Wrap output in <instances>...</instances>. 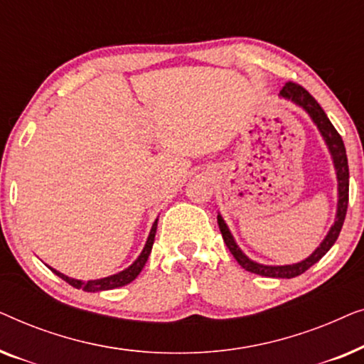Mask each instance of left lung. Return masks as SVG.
<instances>
[{"label":"left lung","instance_id":"1","mask_svg":"<svg viewBox=\"0 0 364 364\" xmlns=\"http://www.w3.org/2000/svg\"><path fill=\"white\" fill-rule=\"evenodd\" d=\"M280 97L288 99V101H291L293 104H296V106L305 109L308 116L311 117V121L316 124L321 137L325 139L328 151L331 154L333 166H335L336 178H338V208H336L335 223L331 225L330 232H328V235L325 237V240L320 243V247H318L310 257L305 258V260L293 263V265H263V263H257L250 260V258H248L245 253L238 248L220 213L217 215V222H218V228H220L222 232L223 242L227 243L228 250H230L232 255L235 257V260L240 263L242 268H245L247 272L257 273V275H262V277L295 278L298 275H301V273H305L308 268L315 265L316 262H320L321 257H325L326 252L335 245L336 238L341 232L343 222H345V217H346L348 192H350V168H348V157H346V149H345V144H343V139L340 134H338L336 129L333 127V124L330 122V119H328L320 104L315 101V97H313L305 87H301L300 84L291 82V81L283 86V89L280 91Z\"/></svg>","mask_w":364,"mask_h":364}]
</instances>
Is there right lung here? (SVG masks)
Wrapping results in <instances>:
<instances>
[{
  "label": "right lung",
  "mask_w": 364,
  "mask_h": 364,
  "mask_svg": "<svg viewBox=\"0 0 364 364\" xmlns=\"http://www.w3.org/2000/svg\"><path fill=\"white\" fill-rule=\"evenodd\" d=\"M156 230H157V220L154 222V225L151 228V233H149V237H147L146 245H144V250L141 252V255L137 257V260L134 262L131 267H127L126 270L116 273V275H111V277H106V278H99V280L82 282V280H76V278L64 275V273L54 270V268H51V267H49V268H51V272L56 273L59 278H63L64 282H68L69 285L77 288V290L104 291V290H112V288L124 287V285H127V283H131L132 280H136L139 273L142 272V268H144V265H146L149 255H151V250H152V245H154V238H156Z\"/></svg>",
  "instance_id": "obj_1"
}]
</instances>
